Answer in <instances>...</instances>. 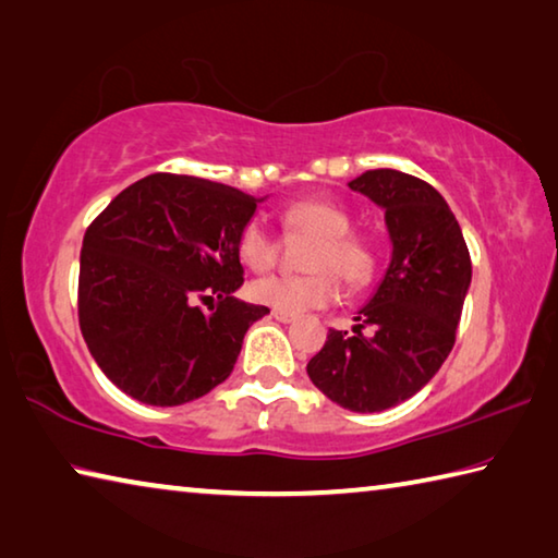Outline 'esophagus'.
<instances>
[{
  "label": "esophagus",
  "mask_w": 558,
  "mask_h": 558,
  "mask_svg": "<svg viewBox=\"0 0 558 558\" xmlns=\"http://www.w3.org/2000/svg\"><path fill=\"white\" fill-rule=\"evenodd\" d=\"M272 317L278 319V323H295L298 315H290V313H280V310H272Z\"/></svg>",
  "instance_id": "esophagus-1"
}]
</instances>
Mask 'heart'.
I'll use <instances>...</instances> for the list:
<instances>
[{
    "label": "heart",
    "mask_w": 558,
    "mask_h": 558,
    "mask_svg": "<svg viewBox=\"0 0 558 558\" xmlns=\"http://www.w3.org/2000/svg\"><path fill=\"white\" fill-rule=\"evenodd\" d=\"M282 229L288 233L313 235L305 253L302 276L260 278L251 286V298L280 313H305L327 307L339 298V278L349 288H364L374 278V245L352 233V216L332 199H300L288 204L280 214ZM241 260L256 272H266L278 260V239L260 221H248L235 241Z\"/></svg>",
    "instance_id": "obj_1"
}]
</instances>
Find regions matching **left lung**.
Returning a JSON list of instances; mask_svg holds the SVG:
<instances>
[{"label": "left lung", "instance_id": "8db88e82", "mask_svg": "<svg viewBox=\"0 0 558 558\" xmlns=\"http://www.w3.org/2000/svg\"><path fill=\"white\" fill-rule=\"evenodd\" d=\"M349 189L384 209L391 263L369 305L356 313L354 332L329 329L307 374L327 399L376 413L418 393L448 359L472 263L460 223L428 182L396 169H369Z\"/></svg>", "mask_w": 558, "mask_h": 558}]
</instances>
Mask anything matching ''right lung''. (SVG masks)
Returning a JSON list of instances; mask_svg holds the SVG:
<instances>
[{"instance_id": "right-lung-1", "label": "right lung", "mask_w": 558, "mask_h": 558, "mask_svg": "<svg viewBox=\"0 0 558 558\" xmlns=\"http://www.w3.org/2000/svg\"><path fill=\"white\" fill-rule=\"evenodd\" d=\"M258 202L209 179L157 172L93 219L81 248L78 323L120 391L179 405L229 379L248 327L270 313L233 298L243 286L235 241Z\"/></svg>"}]
</instances>
